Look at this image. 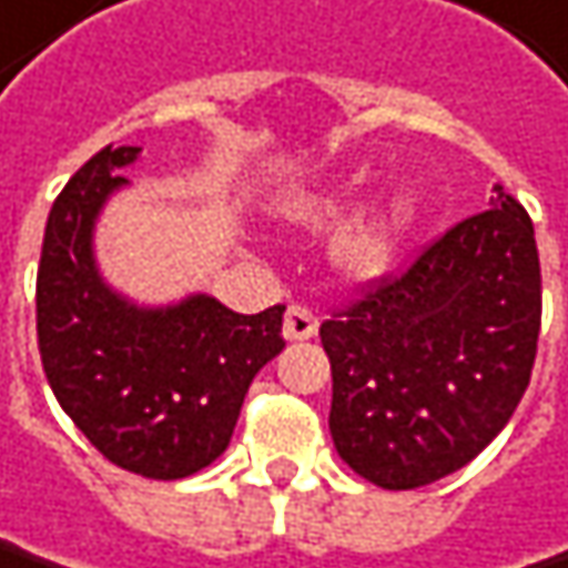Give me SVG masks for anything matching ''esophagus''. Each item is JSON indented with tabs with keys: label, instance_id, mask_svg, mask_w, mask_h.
Returning a JSON list of instances; mask_svg holds the SVG:
<instances>
[{
	"label": "esophagus",
	"instance_id": "obj_1",
	"mask_svg": "<svg viewBox=\"0 0 568 568\" xmlns=\"http://www.w3.org/2000/svg\"><path fill=\"white\" fill-rule=\"evenodd\" d=\"M283 335L288 337V341H308V337L318 335V318H315L308 308H302V305H292V308L285 312Z\"/></svg>",
	"mask_w": 568,
	"mask_h": 568
}]
</instances>
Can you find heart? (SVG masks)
<instances>
[{"label":"heart","instance_id":"heart-1","mask_svg":"<svg viewBox=\"0 0 568 568\" xmlns=\"http://www.w3.org/2000/svg\"><path fill=\"white\" fill-rule=\"evenodd\" d=\"M357 194H361V181H344L332 194H322L318 201H312L305 207V214H308V221H337ZM416 221H419L416 197L396 194L377 217L357 224L354 231H347L337 240V266L351 280H364V283L384 276L393 266L396 253L403 250L406 236L416 227Z\"/></svg>","mask_w":568,"mask_h":568}]
</instances>
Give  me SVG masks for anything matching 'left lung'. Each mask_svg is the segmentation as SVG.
I'll return each instance as SVG.
<instances>
[{"instance_id":"1","label":"left lung","mask_w":568,"mask_h":568,"mask_svg":"<svg viewBox=\"0 0 568 568\" xmlns=\"http://www.w3.org/2000/svg\"><path fill=\"white\" fill-rule=\"evenodd\" d=\"M540 312L530 214L494 184L488 211L322 325L337 455L387 490L465 468L530 384Z\"/></svg>"}]
</instances>
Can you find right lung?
I'll return each instance as SVG.
<instances>
[{
    "instance_id": "add662e5",
    "label": "right lung",
    "mask_w": 568,
    "mask_h": 568,
    "mask_svg": "<svg viewBox=\"0 0 568 568\" xmlns=\"http://www.w3.org/2000/svg\"><path fill=\"white\" fill-rule=\"evenodd\" d=\"M139 145L100 149L58 194L38 263V351L61 409L132 475L175 481L231 445L243 396L280 351L285 305L236 315L211 295L142 308L103 283L93 227Z\"/></svg>"
}]
</instances>
